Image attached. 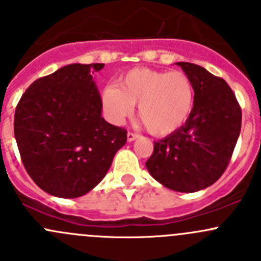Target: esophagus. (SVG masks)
<instances>
[{
	"label": "esophagus",
	"mask_w": 261,
	"mask_h": 261,
	"mask_svg": "<svg viewBox=\"0 0 261 261\" xmlns=\"http://www.w3.org/2000/svg\"><path fill=\"white\" fill-rule=\"evenodd\" d=\"M139 138L138 134H134V133H127V141L128 143H131V141L136 140V139Z\"/></svg>",
	"instance_id": "34e87169"
}]
</instances>
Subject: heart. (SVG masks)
Masks as SVG:
<instances>
[{
	"instance_id": "b5f03b06",
	"label": "heart",
	"mask_w": 261,
	"mask_h": 261,
	"mask_svg": "<svg viewBox=\"0 0 261 261\" xmlns=\"http://www.w3.org/2000/svg\"><path fill=\"white\" fill-rule=\"evenodd\" d=\"M138 103L139 117L147 130L165 136L179 130L194 107V87L186 73L133 68L102 92V105L110 120L121 123Z\"/></svg>"
}]
</instances>
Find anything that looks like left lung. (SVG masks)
<instances>
[{
  "instance_id": "left-lung-1",
  "label": "left lung",
  "mask_w": 261,
  "mask_h": 261,
  "mask_svg": "<svg viewBox=\"0 0 261 261\" xmlns=\"http://www.w3.org/2000/svg\"><path fill=\"white\" fill-rule=\"evenodd\" d=\"M175 64L193 83V111L179 130L155 141L146 169L167 188L193 193L212 186L227 168L240 135L241 109L222 78L193 63Z\"/></svg>"
}]
</instances>
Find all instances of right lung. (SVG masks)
Here are the masks:
<instances>
[{
    "label": "right lung",
    "instance_id": "1",
    "mask_svg": "<svg viewBox=\"0 0 261 261\" xmlns=\"http://www.w3.org/2000/svg\"><path fill=\"white\" fill-rule=\"evenodd\" d=\"M105 64H69L34 82L18 102L14 130L23 167L44 192L84 196L105 178L126 130L102 117L93 74Z\"/></svg>",
    "mask_w": 261,
    "mask_h": 261
}]
</instances>
